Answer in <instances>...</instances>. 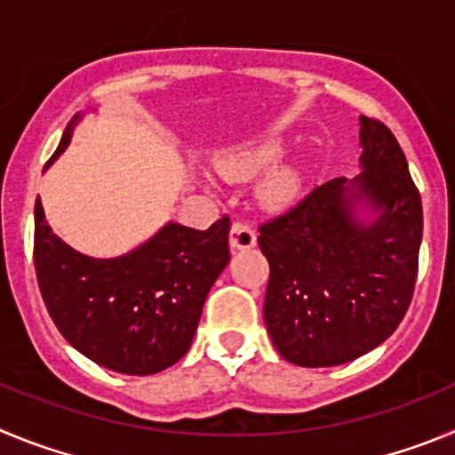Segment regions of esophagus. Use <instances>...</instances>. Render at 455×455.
Instances as JSON below:
<instances>
[{
  "label": "esophagus",
  "instance_id": "1",
  "mask_svg": "<svg viewBox=\"0 0 455 455\" xmlns=\"http://www.w3.org/2000/svg\"><path fill=\"white\" fill-rule=\"evenodd\" d=\"M228 243H231V249H251L256 244V231L249 224L233 222Z\"/></svg>",
  "mask_w": 455,
  "mask_h": 455
}]
</instances>
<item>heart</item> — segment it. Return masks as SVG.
I'll return each mask as SVG.
<instances>
[{"label": "heart", "mask_w": 455, "mask_h": 455, "mask_svg": "<svg viewBox=\"0 0 455 455\" xmlns=\"http://www.w3.org/2000/svg\"><path fill=\"white\" fill-rule=\"evenodd\" d=\"M283 154V145L278 140H263L253 145L235 147V149L224 151L222 156L215 161L220 174L227 179H243L256 177L263 170L278 161ZM304 190V177L294 165H278L269 172L258 188V197L263 199L269 208H288L292 206Z\"/></svg>", "instance_id": "1"}]
</instances>
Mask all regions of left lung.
I'll list each match as a JSON object with an SVG mask.
<instances>
[{
  "label": "left lung",
  "mask_w": 455,
  "mask_h": 455,
  "mask_svg": "<svg viewBox=\"0 0 455 455\" xmlns=\"http://www.w3.org/2000/svg\"><path fill=\"white\" fill-rule=\"evenodd\" d=\"M360 174L315 188L260 227L269 263L265 326L299 367H333L386 342L406 315L421 199L392 131L360 116Z\"/></svg>",
  "instance_id": "1"
}]
</instances>
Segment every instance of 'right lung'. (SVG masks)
Listing matches in <instances>:
<instances>
[{"mask_svg": "<svg viewBox=\"0 0 455 455\" xmlns=\"http://www.w3.org/2000/svg\"><path fill=\"white\" fill-rule=\"evenodd\" d=\"M76 113L63 131L54 165L68 149ZM228 218L206 231L167 222L149 240L113 258H95L63 243L36 202L34 260L44 306L79 354L110 371L149 376L190 349L204 301L231 260Z\"/></svg>", "mask_w": 455, "mask_h": 455, "instance_id": "obj_1", "label": "right lung"}]
</instances>
